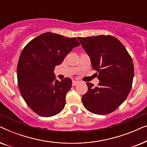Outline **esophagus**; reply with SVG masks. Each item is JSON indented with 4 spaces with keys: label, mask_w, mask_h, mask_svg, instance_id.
<instances>
[{
    "label": "esophagus",
    "mask_w": 147,
    "mask_h": 147,
    "mask_svg": "<svg viewBox=\"0 0 147 147\" xmlns=\"http://www.w3.org/2000/svg\"><path fill=\"white\" fill-rule=\"evenodd\" d=\"M79 83H80V82L78 81H76V80H74V81L72 82V84H73V86H76V84H78Z\"/></svg>",
    "instance_id": "34e87169"
}]
</instances>
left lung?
I'll use <instances>...</instances> for the list:
<instances>
[{
  "instance_id": "obj_1",
  "label": "left lung",
  "mask_w": 147,
  "mask_h": 147,
  "mask_svg": "<svg viewBox=\"0 0 147 147\" xmlns=\"http://www.w3.org/2000/svg\"><path fill=\"white\" fill-rule=\"evenodd\" d=\"M98 72L96 87L87 82L88 90L82 101L86 110L96 114H110L124 102L132 88L134 65L127 50L110 35L78 37Z\"/></svg>"
}]
</instances>
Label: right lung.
<instances>
[{
    "label": "right lung",
    "instance_id": "1",
    "mask_svg": "<svg viewBox=\"0 0 147 147\" xmlns=\"http://www.w3.org/2000/svg\"><path fill=\"white\" fill-rule=\"evenodd\" d=\"M80 45L75 37L47 32L34 38L23 49L17 65L20 92L29 107L43 117L61 112L71 80L55 79V67L63 62L72 49Z\"/></svg>",
    "mask_w": 147,
    "mask_h": 147
}]
</instances>
